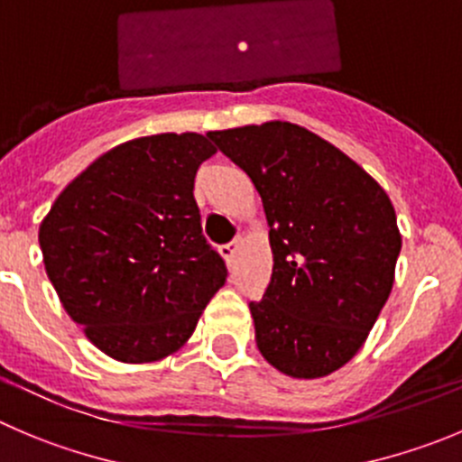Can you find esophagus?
I'll return each mask as SVG.
<instances>
[{
  "label": "esophagus",
  "instance_id": "1",
  "mask_svg": "<svg viewBox=\"0 0 462 462\" xmlns=\"http://www.w3.org/2000/svg\"><path fill=\"white\" fill-rule=\"evenodd\" d=\"M238 245H240V240H231V243H226V245H222V247H219V254H222L224 261H226L228 265L234 263L236 252H238Z\"/></svg>",
  "mask_w": 462,
  "mask_h": 462
}]
</instances>
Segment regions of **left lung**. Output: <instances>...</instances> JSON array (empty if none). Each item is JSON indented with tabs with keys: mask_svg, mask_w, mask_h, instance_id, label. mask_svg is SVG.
I'll use <instances>...</instances> for the list:
<instances>
[{
	"mask_svg": "<svg viewBox=\"0 0 462 462\" xmlns=\"http://www.w3.org/2000/svg\"><path fill=\"white\" fill-rule=\"evenodd\" d=\"M263 199L272 281L249 310L263 358L292 379L340 370L367 340L402 252L383 188L313 131L290 122L210 131Z\"/></svg>",
	"mask_w": 462,
	"mask_h": 462,
	"instance_id": "obj_1",
	"label": "left lung"
}]
</instances>
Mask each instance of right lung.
I'll return each instance as SVG.
<instances>
[{"mask_svg":"<svg viewBox=\"0 0 462 462\" xmlns=\"http://www.w3.org/2000/svg\"><path fill=\"white\" fill-rule=\"evenodd\" d=\"M206 135L129 140L88 165L41 224L42 261L69 318L122 363L181 349L226 281L201 234L195 174Z\"/></svg>","mask_w":462,"mask_h":462,"instance_id":"obj_1","label":"right lung"}]
</instances>
